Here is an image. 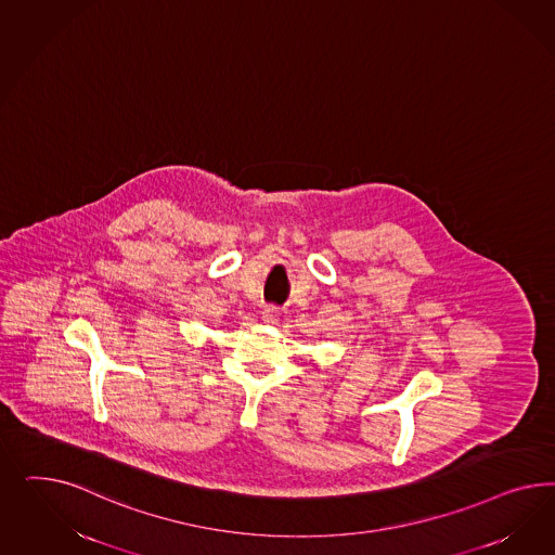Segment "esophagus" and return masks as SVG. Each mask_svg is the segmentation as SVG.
Instances as JSON below:
<instances>
[{
    "label": "esophagus",
    "mask_w": 555,
    "mask_h": 555,
    "mask_svg": "<svg viewBox=\"0 0 555 555\" xmlns=\"http://www.w3.org/2000/svg\"><path fill=\"white\" fill-rule=\"evenodd\" d=\"M279 318H281V313H279V309H276V307L269 305V307H264V309H262V321H264V323L274 325V323H279Z\"/></svg>",
    "instance_id": "1"
}]
</instances>
